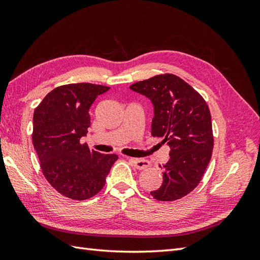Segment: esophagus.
I'll return each mask as SVG.
<instances>
[{
	"mask_svg": "<svg viewBox=\"0 0 260 260\" xmlns=\"http://www.w3.org/2000/svg\"><path fill=\"white\" fill-rule=\"evenodd\" d=\"M129 161L133 163V165L137 170H144L151 165L150 161H147V159H143V158H131Z\"/></svg>",
	"mask_w": 260,
	"mask_h": 260,
	"instance_id": "esophagus-1",
	"label": "esophagus"
}]
</instances>
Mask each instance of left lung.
<instances>
[{
    "mask_svg": "<svg viewBox=\"0 0 260 260\" xmlns=\"http://www.w3.org/2000/svg\"><path fill=\"white\" fill-rule=\"evenodd\" d=\"M129 88L151 99L152 136L162 137L171 148L169 162L163 164V183L151 194L158 201L179 200L200 183L211 159L210 109L194 88L173 74L156 75Z\"/></svg>",
    "mask_w": 260,
    "mask_h": 260,
    "instance_id": "1",
    "label": "left lung"
}]
</instances>
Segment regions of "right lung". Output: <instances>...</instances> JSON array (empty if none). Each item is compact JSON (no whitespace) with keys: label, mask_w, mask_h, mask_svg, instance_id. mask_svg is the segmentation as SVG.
Wrapping results in <instances>:
<instances>
[{"label":"right lung","mask_w":260,"mask_h":260,"mask_svg":"<svg viewBox=\"0 0 260 260\" xmlns=\"http://www.w3.org/2000/svg\"><path fill=\"white\" fill-rule=\"evenodd\" d=\"M109 87L80 82L54 88L33 114L32 142L42 173L54 190L73 200H86L101 191L116 154H101L80 142L88 133V113Z\"/></svg>","instance_id":"right-lung-1"}]
</instances>
